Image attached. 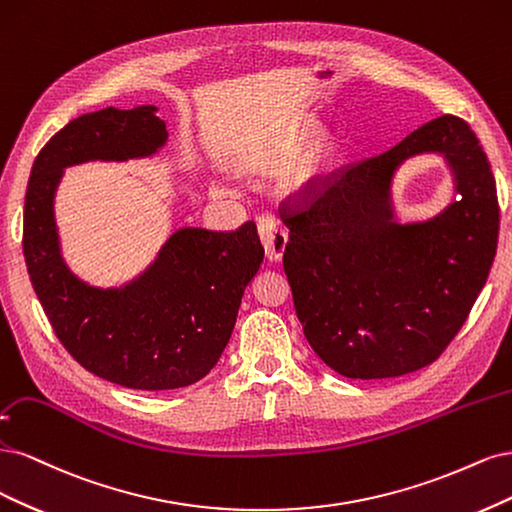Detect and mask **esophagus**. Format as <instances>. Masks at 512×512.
<instances>
[{"mask_svg": "<svg viewBox=\"0 0 512 512\" xmlns=\"http://www.w3.org/2000/svg\"><path fill=\"white\" fill-rule=\"evenodd\" d=\"M257 232L263 244V251H266V257L270 261H278L283 257L287 249V234L283 227H280L272 217H261L257 221Z\"/></svg>", "mask_w": 512, "mask_h": 512, "instance_id": "obj_1", "label": "esophagus"}]
</instances>
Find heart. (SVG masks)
<instances>
[{
    "label": "heart",
    "instance_id": "obj_1",
    "mask_svg": "<svg viewBox=\"0 0 512 512\" xmlns=\"http://www.w3.org/2000/svg\"><path fill=\"white\" fill-rule=\"evenodd\" d=\"M317 121L315 119H306L302 121L298 127L293 129V134L289 136L287 144H285V159H295L304 152V148L310 144L312 136L317 134ZM302 155V154H301ZM303 156V155H302ZM334 157V144L332 140H317L315 144H312L305 155L300 158L298 163H295L293 170H291V176H289V183L300 187V185H308L315 180L325 168L329 159Z\"/></svg>",
    "mask_w": 512,
    "mask_h": 512
}]
</instances>
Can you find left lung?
Listing matches in <instances>:
<instances>
[{
    "label": "left lung",
    "instance_id": "obj_1",
    "mask_svg": "<svg viewBox=\"0 0 512 512\" xmlns=\"http://www.w3.org/2000/svg\"><path fill=\"white\" fill-rule=\"evenodd\" d=\"M442 152L460 197L417 226L390 219L386 185L412 154ZM285 274L304 336L349 378H391L436 361L466 323L498 246L496 178L470 125L442 114L389 151L342 166L280 214Z\"/></svg>",
    "mask_w": 512,
    "mask_h": 512
}]
</instances>
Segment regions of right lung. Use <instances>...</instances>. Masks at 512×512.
I'll use <instances>...</instances> for the list:
<instances>
[{"instance_id": "right-lung-1", "label": "right lung", "mask_w": 512, "mask_h": 512, "mask_svg": "<svg viewBox=\"0 0 512 512\" xmlns=\"http://www.w3.org/2000/svg\"><path fill=\"white\" fill-rule=\"evenodd\" d=\"M166 136L155 106L82 114L42 146L23 217L31 285L65 351L95 376L144 391L193 385L217 364L244 287L263 261L257 227L246 221L234 232L180 229L138 283L104 291L65 268L53 195L65 166L151 155Z\"/></svg>"}]
</instances>
